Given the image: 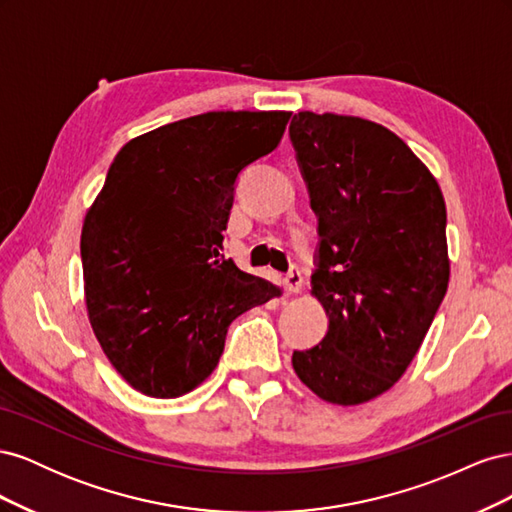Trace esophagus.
Masks as SVG:
<instances>
[{
    "instance_id": "34e87169",
    "label": "esophagus",
    "mask_w": 512,
    "mask_h": 512,
    "mask_svg": "<svg viewBox=\"0 0 512 512\" xmlns=\"http://www.w3.org/2000/svg\"><path fill=\"white\" fill-rule=\"evenodd\" d=\"M284 286L290 294H297L301 292V286H303V275H301V269L297 265H292L290 271L286 273L284 277Z\"/></svg>"
}]
</instances>
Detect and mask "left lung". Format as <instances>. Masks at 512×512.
Returning a JSON list of instances; mask_svg holds the SVG:
<instances>
[{"label": "left lung", "mask_w": 512, "mask_h": 512, "mask_svg": "<svg viewBox=\"0 0 512 512\" xmlns=\"http://www.w3.org/2000/svg\"><path fill=\"white\" fill-rule=\"evenodd\" d=\"M288 132L318 218L312 294L329 316L292 367L320 399L365 404L404 376L446 294L444 196L380 123L303 111Z\"/></svg>", "instance_id": "obj_1"}]
</instances>
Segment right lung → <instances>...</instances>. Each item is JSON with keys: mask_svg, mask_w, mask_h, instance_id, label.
I'll use <instances>...</instances> for the list:
<instances>
[{"mask_svg": "<svg viewBox=\"0 0 512 512\" xmlns=\"http://www.w3.org/2000/svg\"><path fill=\"white\" fill-rule=\"evenodd\" d=\"M290 113L213 111L123 145L85 215L91 329L136 391L170 399L218 365L230 322L280 288L224 258L245 166L280 145Z\"/></svg>", "mask_w": 512, "mask_h": 512, "instance_id": "add662e5", "label": "right lung"}]
</instances>
